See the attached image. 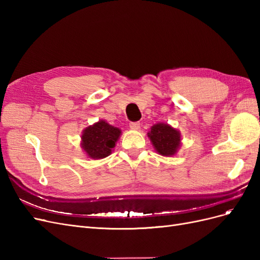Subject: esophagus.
Masks as SVG:
<instances>
[{
    "label": "esophagus",
    "instance_id": "34e87169",
    "mask_svg": "<svg viewBox=\"0 0 260 260\" xmlns=\"http://www.w3.org/2000/svg\"><path fill=\"white\" fill-rule=\"evenodd\" d=\"M129 127H130V129H132V130H138V129H140V122H139V121L130 122Z\"/></svg>",
    "mask_w": 260,
    "mask_h": 260
}]
</instances>
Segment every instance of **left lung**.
Returning a JSON list of instances; mask_svg holds the SVG:
<instances>
[{
    "label": "left lung",
    "mask_w": 260,
    "mask_h": 260,
    "mask_svg": "<svg viewBox=\"0 0 260 260\" xmlns=\"http://www.w3.org/2000/svg\"><path fill=\"white\" fill-rule=\"evenodd\" d=\"M155 149L160 155H174L180 146V133L170 125L165 123L154 124L148 133Z\"/></svg>",
    "instance_id": "8db88e82"
}]
</instances>
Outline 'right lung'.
I'll return each instance as SVG.
<instances>
[{"label": "right lung", "instance_id": "add662e5", "mask_svg": "<svg viewBox=\"0 0 260 260\" xmlns=\"http://www.w3.org/2000/svg\"><path fill=\"white\" fill-rule=\"evenodd\" d=\"M121 131L101 120L86 128L82 133V148L94 159L104 158L112 153V148L119 138Z\"/></svg>", "mask_w": 260, "mask_h": 260}]
</instances>
